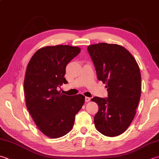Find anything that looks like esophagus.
<instances>
[{"label":"esophagus","mask_w":159,"mask_h":159,"mask_svg":"<svg viewBox=\"0 0 159 159\" xmlns=\"http://www.w3.org/2000/svg\"><path fill=\"white\" fill-rule=\"evenodd\" d=\"M90 99L91 98H90L89 97H87L86 96V97L85 98V102H89L90 101Z\"/></svg>","instance_id":"esophagus-1"}]
</instances>
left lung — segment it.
<instances>
[{"mask_svg":"<svg viewBox=\"0 0 159 159\" xmlns=\"http://www.w3.org/2000/svg\"><path fill=\"white\" fill-rule=\"evenodd\" d=\"M99 80L106 84L108 97H94L98 111L94 118L99 132L117 136L128 128L141 94V76L135 58L117 44L101 43L88 47Z\"/></svg>","mask_w":159,"mask_h":159,"instance_id":"8db88e82","label":"left lung"}]
</instances>
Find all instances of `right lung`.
Segmentation results:
<instances>
[{"label": "right lung", "instance_id": "obj_1", "mask_svg": "<svg viewBox=\"0 0 159 159\" xmlns=\"http://www.w3.org/2000/svg\"><path fill=\"white\" fill-rule=\"evenodd\" d=\"M80 52L79 47L46 46L35 52L27 66L26 106L37 127L48 137L57 139L67 134L85 102L82 94L67 96L57 90L67 83L65 68Z\"/></svg>", "mask_w": 159, "mask_h": 159}]
</instances>
